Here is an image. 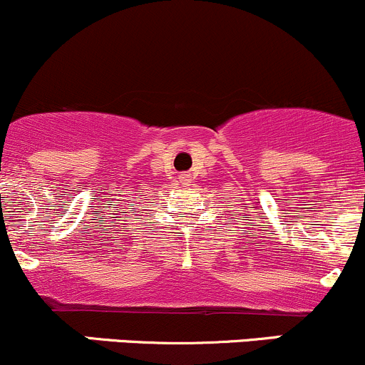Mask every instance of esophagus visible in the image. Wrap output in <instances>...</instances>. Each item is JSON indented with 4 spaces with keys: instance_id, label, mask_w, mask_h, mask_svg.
<instances>
[{
    "instance_id": "obj_1",
    "label": "esophagus",
    "mask_w": 365,
    "mask_h": 365,
    "mask_svg": "<svg viewBox=\"0 0 365 365\" xmlns=\"http://www.w3.org/2000/svg\"><path fill=\"white\" fill-rule=\"evenodd\" d=\"M180 183H182L183 187H187V185H190V183H192V178H190V175H182V176H180Z\"/></svg>"
}]
</instances>
